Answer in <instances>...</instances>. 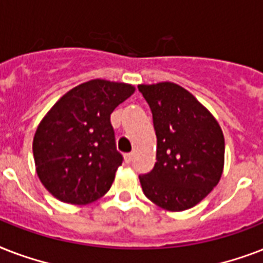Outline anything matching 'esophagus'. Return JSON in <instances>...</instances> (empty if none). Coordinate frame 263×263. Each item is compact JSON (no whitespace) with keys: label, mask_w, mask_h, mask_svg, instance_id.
<instances>
[{"label":"esophagus","mask_w":263,"mask_h":263,"mask_svg":"<svg viewBox=\"0 0 263 263\" xmlns=\"http://www.w3.org/2000/svg\"><path fill=\"white\" fill-rule=\"evenodd\" d=\"M132 158H134V154H132V153H129V154H125V156H124V160H125V162H127V164H129V162H131Z\"/></svg>","instance_id":"esophagus-1"}]
</instances>
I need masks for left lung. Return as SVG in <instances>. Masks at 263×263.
Returning <instances> with one entry per match:
<instances>
[{
    "label": "left lung",
    "mask_w": 263,
    "mask_h": 263,
    "mask_svg": "<svg viewBox=\"0 0 263 263\" xmlns=\"http://www.w3.org/2000/svg\"><path fill=\"white\" fill-rule=\"evenodd\" d=\"M152 109L157 162L139 176L144 195L168 212L194 208L212 192L225 162L224 134L216 117L179 84H139Z\"/></svg>",
    "instance_id": "8db88e82"
}]
</instances>
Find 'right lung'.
<instances>
[{
	"label": "right lung",
	"instance_id": "1",
	"mask_svg": "<svg viewBox=\"0 0 263 263\" xmlns=\"http://www.w3.org/2000/svg\"><path fill=\"white\" fill-rule=\"evenodd\" d=\"M134 92L132 84L88 80L65 92L41 120L32 140L35 171L54 198L88 204L110 190L123 162L110 115Z\"/></svg>",
	"mask_w": 263,
	"mask_h": 263
}]
</instances>
